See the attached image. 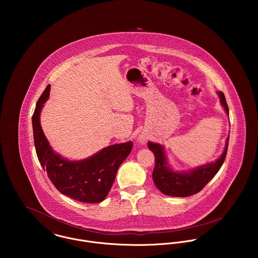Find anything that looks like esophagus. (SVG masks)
Here are the masks:
<instances>
[{
  "mask_svg": "<svg viewBox=\"0 0 258 258\" xmlns=\"http://www.w3.org/2000/svg\"><path fill=\"white\" fill-rule=\"evenodd\" d=\"M140 140H141V142H142V141H144V139H143V138H140Z\"/></svg>",
  "mask_w": 258,
  "mask_h": 258,
  "instance_id": "34e87169",
  "label": "esophagus"
}]
</instances>
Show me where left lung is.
Here are the masks:
<instances>
[{"mask_svg": "<svg viewBox=\"0 0 258 258\" xmlns=\"http://www.w3.org/2000/svg\"><path fill=\"white\" fill-rule=\"evenodd\" d=\"M221 106L229 116V111L225 101L224 94L218 92ZM229 134L225 140V146L219 159L215 162L207 163L188 170H174L169 164L165 148L161 144L148 142V148L155 155V168L152 174L155 185L164 195L171 197H189L202 190L221 169L228 147Z\"/></svg>", "mask_w": 258, "mask_h": 258, "instance_id": "8db88e82", "label": "left lung"}]
</instances>
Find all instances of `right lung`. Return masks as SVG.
I'll list each match as a JSON object with an SVG mask.
<instances>
[{
	"label": "right lung",
	"instance_id": "right-lung-1",
	"mask_svg": "<svg viewBox=\"0 0 258 258\" xmlns=\"http://www.w3.org/2000/svg\"><path fill=\"white\" fill-rule=\"evenodd\" d=\"M48 84L33 115V131L38 161L54 186L63 195L87 204L102 202L108 195L119 166L130 154L133 143L114 144L82 160H69L50 146L40 126V112L49 97Z\"/></svg>",
	"mask_w": 258,
	"mask_h": 258
}]
</instances>
